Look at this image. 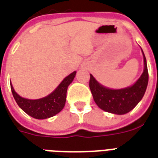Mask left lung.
<instances>
[{
    "mask_svg": "<svg viewBox=\"0 0 158 158\" xmlns=\"http://www.w3.org/2000/svg\"><path fill=\"white\" fill-rule=\"evenodd\" d=\"M142 51V50H141ZM143 53L144 70L136 82L131 86L121 89H111L97 82L92 74L89 79V88L94 102L106 112L124 115L135 107L144 95L148 84V70L146 57Z\"/></svg>",
    "mask_w": 158,
    "mask_h": 158,
    "instance_id": "obj_1",
    "label": "left lung"
}]
</instances>
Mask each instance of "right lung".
<instances>
[{
  "label": "right lung",
  "mask_w": 158,
  "mask_h": 158,
  "mask_svg": "<svg viewBox=\"0 0 158 158\" xmlns=\"http://www.w3.org/2000/svg\"><path fill=\"white\" fill-rule=\"evenodd\" d=\"M75 74V71L70 73L53 92L38 100H28L21 97L14 90L12 85H10V89L16 102L23 111L35 119H47L57 115L63 110L66 102L68 86L72 83Z\"/></svg>",
  "instance_id": "right-lung-1"
}]
</instances>
